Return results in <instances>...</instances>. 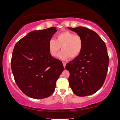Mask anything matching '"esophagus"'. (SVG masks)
Listing matches in <instances>:
<instances>
[{
    "label": "esophagus",
    "mask_w": 120,
    "mask_h": 120,
    "mask_svg": "<svg viewBox=\"0 0 120 120\" xmlns=\"http://www.w3.org/2000/svg\"><path fill=\"white\" fill-rule=\"evenodd\" d=\"M63 65H64V68H65V65H66V64H67V63H66V62H63Z\"/></svg>",
    "instance_id": "esophagus-1"
}]
</instances>
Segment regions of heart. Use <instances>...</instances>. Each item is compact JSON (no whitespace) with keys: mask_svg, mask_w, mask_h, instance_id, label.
<instances>
[{"mask_svg":"<svg viewBox=\"0 0 120 120\" xmlns=\"http://www.w3.org/2000/svg\"><path fill=\"white\" fill-rule=\"evenodd\" d=\"M49 51L50 55L55 57L61 47L62 51L58 57L61 60L78 57L83 48V39L78 34L69 31H64L56 35L55 40L51 39L49 42Z\"/></svg>","mask_w":120,"mask_h":120,"instance_id":"b5f03b06","label":"heart"}]
</instances>
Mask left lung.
<instances>
[{
  "mask_svg": "<svg viewBox=\"0 0 120 120\" xmlns=\"http://www.w3.org/2000/svg\"><path fill=\"white\" fill-rule=\"evenodd\" d=\"M68 28L83 39L79 55L66 65L70 73L69 86L76 95H90L99 90L105 81L109 64L107 47L93 30L82 26Z\"/></svg>",
  "mask_w": 120,
  "mask_h": 120,
  "instance_id": "left-lung-1",
  "label": "left lung"
}]
</instances>
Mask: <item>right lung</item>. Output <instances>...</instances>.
Wrapping results in <instances>:
<instances>
[{
  "instance_id": "add662e5",
  "label": "right lung",
  "mask_w": 120,
  "mask_h": 120,
  "mask_svg": "<svg viewBox=\"0 0 120 120\" xmlns=\"http://www.w3.org/2000/svg\"><path fill=\"white\" fill-rule=\"evenodd\" d=\"M56 31L55 27L32 31L15 46L11 59L15 81L22 92L31 98L50 96L64 69L62 61L49 53V42Z\"/></svg>"
}]
</instances>
